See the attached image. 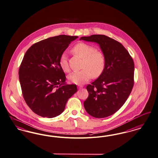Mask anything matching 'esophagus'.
<instances>
[{
  "instance_id": "obj_1",
  "label": "esophagus",
  "mask_w": 158,
  "mask_h": 158,
  "mask_svg": "<svg viewBox=\"0 0 158 158\" xmlns=\"http://www.w3.org/2000/svg\"><path fill=\"white\" fill-rule=\"evenodd\" d=\"M83 87V86H82V85H79V86H78V87H79V89H81V88H82Z\"/></svg>"
}]
</instances>
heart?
<instances>
[{
    "label": "heart",
    "mask_w": 158,
    "mask_h": 158,
    "mask_svg": "<svg viewBox=\"0 0 158 158\" xmlns=\"http://www.w3.org/2000/svg\"><path fill=\"white\" fill-rule=\"evenodd\" d=\"M72 52L83 58L81 71L74 72L68 76L69 82L77 85L84 84L89 81L92 75L100 76L103 72L106 60L103 54L88 44H77L72 49ZM60 67L65 72H69V66L65 54L60 56Z\"/></svg>",
    "instance_id": "b5f03b06"
}]
</instances>
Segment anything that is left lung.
Instances as JSON below:
<instances>
[{"instance_id": "8db88e82", "label": "left lung", "mask_w": 158, "mask_h": 158, "mask_svg": "<svg viewBox=\"0 0 158 158\" xmlns=\"http://www.w3.org/2000/svg\"><path fill=\"white\" fill-rule=\"evenodd\" d=\"M80 40L98 43L106 60L103 73L86 87L89 96L84 107L95 118L109 117L123 106L132 91L134 60L121 44L106 35H92Z\"/></svg>"}]
</instances>
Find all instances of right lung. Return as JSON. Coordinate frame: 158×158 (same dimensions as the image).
Instances as JSON below:
<instances>
[{
	"instance_id": "1",
	"label": "right lung",
	"mask_w": 158,
	"mask_h": 158,
	"mask_svg": "<svg viewBox=\"0 0 158 158\" xmlns=\"http://www.w3.org/2000/svg\"><path fill=\"white\" fill-rule=\"evenodd\" d=\"M77 36L60 35L31 45L24 55L19 74L22 94L33 112L43 117L60 114L68 99L77 92L76 85H64L65 73L60 56Z\"/></svg>"
}]
</instances>
